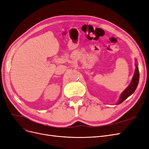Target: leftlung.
Segmentation results:
<instances>
[{
	"label": "left lung",
	"mask_w": 149,
	"mask_h": 149,
	"mask_svg": "<svg viewBox=\"0 0 149 149\" xmlns=\"http://www.w3.org/2000/svg\"><path fill=\"white\" fill-rule=\"evenodd\" d=\"M136 65V70H135V72L132 77V79L131 80V82H130V84L128 86L127 88L121 93L119 100L118 102H117L116 105L119 104L123 102L124 100H125L126 99L131 95V94H132L134 93V91H136V89L139 84V67H138L137 62L136 63V65Z\"/></svg>",
	"instance_id": "1"
}]
</instances>
